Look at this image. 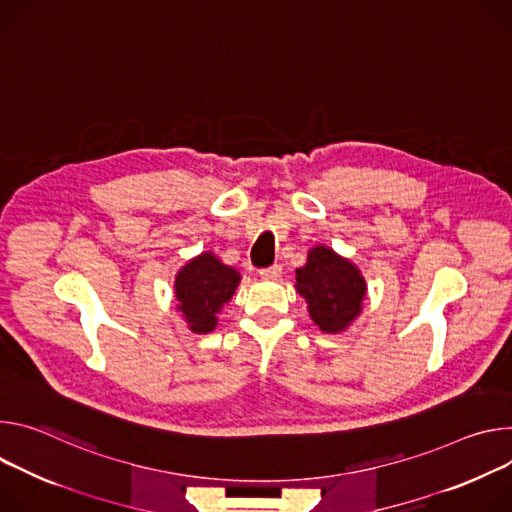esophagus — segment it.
<instances>
[{"mask_svg":"<svg viewBox=\"0 0 512 512\" xmlns=\"http://www.w3.org/2000/svg\"><path fill=\"white\" fill-rule=\"evenodd\" d=\"M280 272H282V268H280L278 264H272V266H268V268H262V270H260V276H262L264 280H278Z\"/></svg>","mask_w":512,"mask_h":512,"instance_id":"34e87169","label":"esophagus"}]
</instances>
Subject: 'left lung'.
<instances>
[{
  "instance_id": "8db88e82",
  "label": "left lung",
  "mask_w": 512,
  "mask_h": 512,
  "mask_svg": "<svg viewBox=\"0 0 512 512\" xmlns=\"http://www.w3.org/2000/svg\"><path fill=\"white\" fill-rule=\"evenodd\" d=\"M297 291L307 301L315 325L325 333H337L360 315L366 280L348 258L327 246H315L307 254V264L297 268Z\"/></svg>"
}]
</instances>
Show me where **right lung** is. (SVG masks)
Listing matches in <instances>:
<instances>
[{
  "label": "right lung",
  "mask_w": 512,
  "mask_h": 512,
  "mask_svg": "<svg viewBox=\"0 0 512 512\" xmlns=\"http://www.w3.org/2000/svg\"><path fill=\"white\" fill-rule=\"evenodd\" d=\"M240 278L236 268L225 266L211 252L199 254L179 270L175 295L191 331L209 333L215 329L217 315L234 297Z\"/></svg>",
  "instance_id": "obj_1"
}]
</instances>
